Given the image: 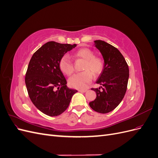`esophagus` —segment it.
Here are the masks:
<instances>
[{
	"instance_id": "1",
	"label": "esophagus",
	"mask_w": 158,
	"mask_h": 158,
	"mask_svg": "<svg viewBox=\"0 0 158 158\" xmlns=\"http://www.w3.org/2000/svg\"><path fill=\"white\" fill-rule=\"evenodd\" d=\"M78 91L80 92H86L87 89H79Z\"/></svg>"
}]
</instances>
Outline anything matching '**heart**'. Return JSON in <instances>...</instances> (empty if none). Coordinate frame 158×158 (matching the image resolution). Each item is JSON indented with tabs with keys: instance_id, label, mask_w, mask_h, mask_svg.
<instances>
[{
	"instance_id": "b5f03b06",
	"label": "heart",
	"mask_w": 158,
	"mask_h": 158,
	"mask_svg": "<svg viewBox=\"0 0 158 158\" xmlns=\"http://www.w3.org/2000/svg\"><path fill=\"white\" fill-rule=\"evenodd\" d=\"M73 56L76 59L84 60L82 66V70L84 71L73 75L70 78L69 83L70 86L74 88L83 89L91 82L93 78V74L98 75L102 73L104 67V63L101 58L95 56L94 52L88 48L78 50L74 52ZM59 68L62 73L67 76H70L74 70L73 63L66 55L60 58Z\"/></svg>"
}]
</instances>
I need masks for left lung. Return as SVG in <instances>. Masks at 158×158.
<instances>
[{
  "label": "left lung",
  "mask_w": 158,
  "mask_h": 158,
  "mask_svg": "<svg viewBox=\"0 0 158 158\" xmlns=\"http://www.w3.org/2000/svg\"><path fill=\"white\" fill-rule=\"evenodd\" d=\"M94 42L103 57L104 67L96 81L102 86L92 88L96 93V98L89 105L95 111L107 113L115 109L125 96L129 77L128 66L116 47L102 40Z\"/></svg>",
  "instance_id": "1"
}]
</instances>
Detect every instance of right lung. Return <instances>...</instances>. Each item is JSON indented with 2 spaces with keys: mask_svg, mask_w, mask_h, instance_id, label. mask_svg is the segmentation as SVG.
I'll return each instance as SVG.
<instances>
[{
  "mask_svg": "<svg viewBox=\"0 0 158 158\" xmlns=\"http://www.w3.org/2000/svg\"><path fill=\"white\" fill-rule=\"evenodd\" d=\"M76 46L49 41L30 59L25 77L28 95L33 105L47 115L55 117L63 113L78 92L67 88L59 68L61 57Z\"/></svg>",
  "mask_w": 158,
  "mask_h": 158,
  "instance_id": "add662e5",
  "label": "right lung"
}]
</instances>
